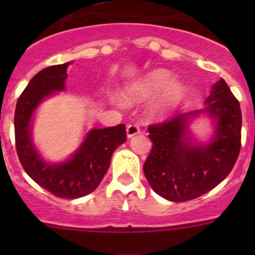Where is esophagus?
<instances>
[{
	"label": "esophagus",
	"mask_w": 255,
	"mask_h": 255,
	"mask_svg": "<svg viewBox=\"0 0 255 255\" xmlns=\"http://www.w3.org/2000/svg\"><path fill=\"white\" fill-rule=\"evenodd\" d=\"M140 132V129H139L138 125H129L126 128V135H128V138H132L136 134Z\"/></svg>",
	"instance_id": "1"
}]
</instances>
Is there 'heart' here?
Wrapping results in <instances>:
<instances>
[{
    "label": "heart",
    "mask_w": 255,
    "mask_h": 255,
    "mask_svg": "<svg viewBox=\"0 0 255 255\" xmlns=\"http://www.w3.org/2000/svg\"><path fill=\"white\" fill-rule=\"evenodd\" d=\"M185 85L173 79V74L166 69H155L144 74L124 91V96L130 102H141L155 96L150 106V114L155 117L172 114L185 98Z\"/></svg>",
    "instance_id": "obj_1"
}]
</instances>
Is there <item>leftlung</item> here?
I'll return each mask as SVG.
<instances>
[{
  "label": "left lung",
  "mask_w": 255,
  "mask_h": 255,
  "mask_svg": "<svg viewBox=\"0 0 255 255\" xmlns=\"http://www.w3.org/2000/svg\"><path fill=\"white\" fill-rule=\"evenodd\" d=\"M204 105L148 128L153 147L144 175L150 188L170 202H186L211 191L226 179L238 159L242 110L224 79L212 85ZM202 114L214 125L207 143L195 141L190 131V124Z\"/></svg>",
  "instance_id": "8db88e82"
}]
</instances>
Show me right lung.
I'll return each mask as SVG.
<instances>
[{"label": "right lung", "instance_id": "1", "mask_svg": "<svg viewBox=\"0 0 255 255\" xmlns=\"http://www.w3.org/2000/svg\"><path fill=\"white\" fill-rule=\"evenodd\" d=\"M71 62L40 70L31 79L15 110V141L21 166L31 179L56 197L76 199L91 194L102 181L111 163L112 153L125 143V125L91 129L69 158L48 162L33 143V119L39 105L66 89V70Z\"/></svg>", "mask_w": 255, "mask_h": 255}]
</instances>
